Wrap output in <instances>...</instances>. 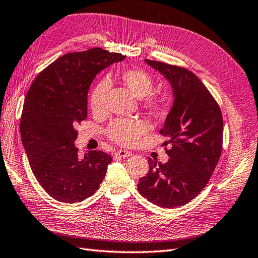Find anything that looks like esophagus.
Instances as JSON below:
<instances>
[{
    "label": "esophagus",
    "mask_w": 258,
    "mask_h": 258,
    "mask_svg": "<svg viewBox=\"0 0 258 258\" xmlns=\"http://www.w3.org/2000/svg\"><path fill=\"white\" fill-rule=\"evenodd\" d=\"M115 155L117 157H121V158H128L132 156V154L130 153V151H126V150H117Z\"/></svg>",
    "instance_id": "1"
}]
</instances>
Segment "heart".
Instances as JSON below:
<instances>
[{"label": "heart", "instance_id": "b5f03b06", "mask_svg": "<svg viewBox=\"0 0 258 258\" xmlns=\"http://www.w3.org/2000/svg\"><path fill=\"white\" fill-rule=\"evenodd\" d=\"M122 84L132 95L141 99L143 109L153 117H161L169 109V97L166 95L151 94L155 81L148 73L141 70H126L120 76ZM109 82L103 79L92 90L89 104L95 114L101 113L104 109L105 97L108 94ZM146 132V126L136 118H116L107 128V136L112 142L122 146H133Z\"/></svg>", "mask_w": 258, "mask_h": 258}]
</instances>
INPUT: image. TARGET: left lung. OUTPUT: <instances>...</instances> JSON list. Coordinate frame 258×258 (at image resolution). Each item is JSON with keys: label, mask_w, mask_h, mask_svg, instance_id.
<instances>
[{"label": "left lung", "mask_w": 258, "mask_h": 258, "mask_svg": "<svg viewBox=\"0 0 258 258\" xmlns=\"http://www.w3.org/2000/svg\"><path fill=\"white\" fill-rule=\"evenodd\" d=\"M145 62L170 82L174 101L160 130V134L168 138L163 146L169 160L157 163L148 158L149 171L140 179L137 189L157 206H183L207 185L219 161L222 113L216 99L193 72L148 58Z\"/></svg>", "instance_id": "1"}]
</instances>
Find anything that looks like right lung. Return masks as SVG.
<instances>
[{
  "label": "right lung",
  "mask_w": 258,
  "mask_h": 258,
  "mask_svg": "<svg viewBox=\"0 0 258 258\" xmlns=\"http://www.w3.org/2000/svg\"><path fill=\"white\" fill-rule=\"evenodd\" d=\"M125 55L101 48L73 52L32 82L21 117V135L32 173L51 197L78 203L94 195L112 158L100 150L78 155L75 130L87 117V94L99 72Z\"/></svg>",
  "instance_id": "add662e5"
}]
</instances>
